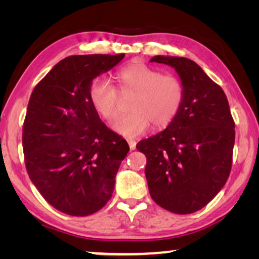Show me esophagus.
<instances>
[{
  "label": "esophagus",
  "instance_id": "obj_1",
  "mask_svg": "<svg viewBox=\"0 0 259 259\" xmlns=\"http://www.w3.org/2000/svg\"><path fill=\"white\" fill-rule=\"evenodd\" d=\"M127 143H128V145H130V150H131V151H134V150H136V147H137V143H136V140L127 139Z\"/></svg>",
  "mask_w": 259,
  "mask_h": 259
}]
</instances>
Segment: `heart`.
Segmentation results:
<instances>
[{
	"mask_svg": "<svg viewBox=\"0 0 259 259\" xmlns=\"http://www.w3.org/2000/svg\"><path fill=\"white\" fill-rule=\"evenodd\" d=\"M118 90L123 97L133 95L132 112L120 118L113 130L126 138H137L154 127L168 125L178 114L184 101V86L178 77L143 63L123 67L115 74ZM88 97L101 118L112 121L119 115V92L107 80L92 81Z\"/></svg>",
	"mask_w": 259,
	"mask_h": 259,
	"instance_id": "1",
	"label": "heart"
}]
</instances>
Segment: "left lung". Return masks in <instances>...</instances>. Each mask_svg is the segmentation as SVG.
<instances>
[{
	"label": "left lung",
	"instance_id": "1",
	"mask_svg": "<svg viewBox=\"0 0 259 259\" xmlns=\"http://www.w3.org/2000/svg\"><path fill=\"white\" fill-rule=\"evenodd\" d=\"M150 61L175 68L184 101L164 131L137 145L147 158L148 191L165 210L193 213L210 203L229 178L235 122L224 91L196 62L164 55Z\"/></svg>",
	"mask_w": 259,
	"mask_h": 259
}]
</instances>
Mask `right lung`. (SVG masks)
I'll return each instance as SVG.
<instances>
[{
  "label": "right lung",
  "instance_id": "obj_1",
  "mask_svg": "<svg viewBox=\"0 0 259 259\" xmlns=\"http://www.w3.org/2000/svg\"><path fill=\"white\" fill-rule=\"evenodd\" d=\"M125 54L72 55L34 88L23 123L28 176L42 197L69 215L93 214L107 204L128 153L125 139L101 121L88 90Z\"/></svg>",
  "mask_w": 259,
  "mask_h": 259
}]
</instances>
